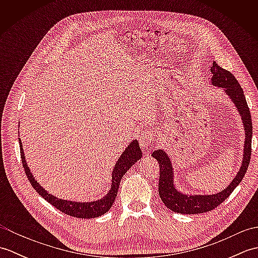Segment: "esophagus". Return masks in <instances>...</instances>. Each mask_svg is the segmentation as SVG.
<instances>
[{"mask_svg": "<svg viewBox=\"0 0 258 258\" xmlns=\"http://www.w3.org/2000/svg\"><path fill=\"white\" fill-rule=\"evenodd\" d=\"M156 140V136L155 134L153 133V131L151 130H145L142 132L139 136V142H140V145L142 149L146 150L149 145H151L153 142Z\"/></svg>", "mask_w": 258, "mask_h": 258, "instance_id": "obj_1", "label": "esophagus"}]
</instances>
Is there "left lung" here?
Here are the masks:
<instances>
[{"label":"left lung","instance_id":"1","mask_svg":"<svg viewBox=\"0 0 258 258\" xmlns=\"http://www.w3.org/2000/svg\"><path fill=\"white\" fill-rule=\"evenodd\" d=\"M213 74L211 84L220 87L228 95L229 100L237 108L244 125L245 142L244 154L242 165H240L236 176L225 189L212 195H193L185 194L177 189L174 183V169L171 157L163 150H157L152 153V156L160 164V182H158V193L162 202L169 210L179 214H201L210 212L225 201L232 194V191L242 182L247 171L250 154H251V135H253V126H251L250 112L246 102L243 89L240 87L237 80L228 71L218 67L216 62H213L211 68Z\"/></svg>","mask_w":258,"mask_h":258}]
</instances>
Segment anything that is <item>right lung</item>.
<instances>
[{"instance_id":"right-lung-1","label":"right lung","mask_w":258,"mask_h":258,"mask_svg":"<svg viewBox=\"0 0 258 258\" xmlns=\"http://www.w3.org/2000/svg\"><path fill=\"white\" fill-rule=\"evenodd\" d=\"M20 143V150H21V157H22V164H23L24 171L27 178H29L31 185L33 186L38 195H41L43 199L50 203L51 205L56 207L58 211L67 214V215L78 217V218H95L104 215L109 208L112 207L113 203L116 199L118 186L120 183V179L124 176V174L127 172V169L132 167L134 164L138 162L142 157V150L139 145V141L134 140L130 143V145L126 147L125 151L119 156L118 161L115 164L112 172V179H111V188H109L108 193L103 197L94 202H74V201H68L57 199L56 196L52 195L45 190L42 186L37 183V180L33 176L30 167L27 166V163L25 161L23 145L19 139Z\"/></svg>"}]
</instances>
